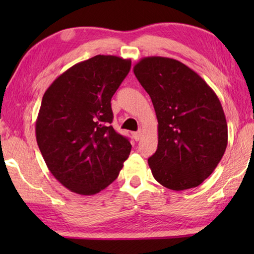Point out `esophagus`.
I'll use <instances>...</instances> for the list:
<instances>
[{
	"instance_id": "34e87169",
	"label": "esophagus",
	"mask_w": 254,
	"mask_h": 254,
	"mask_svg": "<svg viewBox=\"0 0 254 254\" xmlns=\"http://www.w3.org/2000/svg\"><path fill=\"white\" fill-rule=\"evenodd\" d=\"M141 135H142V131L139 130L136 132H133V137H134L135 141H139L141 139Z\"/></svg>"
}]
</instances>
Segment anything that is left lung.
Segmentation results:
<instances>
[{"label":"left lung","instance_id":"1","mask_svg":"<svg viewBox=\"0 0 254 254\" xmlns=\"http://www.w3.org/2000/svg\"><path fill=\"white\" fill-rule=\"evenodd\" d=\"M133 71L158 119V148L148 159L154 179L173 190L199 186L227 147V123L217 95L197 72L173 58L144 57Z\"/></svg>","mask_w":254,"mask_h":254}]
</instances>
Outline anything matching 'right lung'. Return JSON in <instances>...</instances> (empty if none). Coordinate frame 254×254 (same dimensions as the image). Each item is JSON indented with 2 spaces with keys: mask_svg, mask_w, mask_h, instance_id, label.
Masks as SVG:
<instances>
[{
  "mask_svg": "<svg viewBox=\"0 0 254 254\" xmlns=\"http://www.w3.org/2000/svg\"><path fill=\"white\" fill-rule=\"evenodd\" d=\"M130 68V59L97 55L59 75L44 94L38 147L50 173L72 192H100L128 158L130 141L111 126V98Z\"/></svg>",
  "mask_w": 254,
  "mask_h": 254,
  "instance_id": "right-lung-1",
  "label": "right lung"
}]
</instances>
